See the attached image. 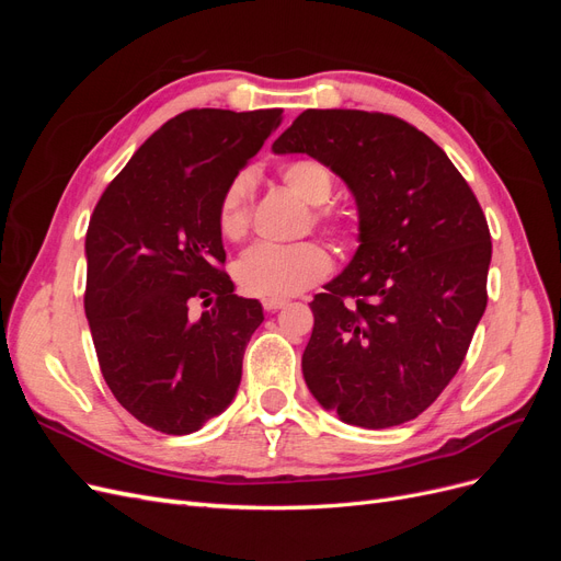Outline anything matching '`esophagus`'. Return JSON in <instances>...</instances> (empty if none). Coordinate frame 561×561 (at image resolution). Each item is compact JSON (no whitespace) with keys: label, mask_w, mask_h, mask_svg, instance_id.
<instances>
[{"label":"esophagus","mask_w":561,"mask_h":561,"mask_svg":"<svg viewBox=\"0 0 561 561\" xmlns=\"http://www.w3.org/2000/svg\"><path fill=\"white\" fill-rule=\"evenodd\" d=\"M262 307H264L266 311H278V309L287 307V299H276V297H266V299L262 301Z\"/></svg>","instance_id":"obj_1"}]
</instances>
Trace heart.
<instances>
[{
  "instance_id": "obj_1",
  "label": "heart",
  "mask_w": 561,
  "mask_h": 561,
  "mask_svg": "<svg viewBox=\"0 0 561 561\" xmlns=\"http://www.w3.org/2000/svg\"><path fill=\"white\" fill-rule=\"evenodd\" d=\"M283 182L309 206H322L334 192L332 171L316 159H295L280 168ZM254 173H236L217 201V229L229 241H239L250 225ZM332 254L325 245L307 241L295 245L260 243L236 262L233 276L241 290L254 297H293L325 278Z\"/></svg>"
}]
</instances>
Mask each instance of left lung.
<instances>
[{"instance_id": "8db88e82", "label": "left lung", "mask_w": 561, "mask_h": 561, "mask_svg": "<svg viewBox=\"0 0 561 561\" xmlns=\"http://www.w3.org/2000/svg\"><path fill=\"white\" fill-rule=\"evenodd\" d=\"M271 149L325 163L358 206L360 245L311 301V396L360 428L416 419L486 309L491 236L478 198L426 133L390 114L307 110Z\"/></svg>"}]
</instances>
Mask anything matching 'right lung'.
<instances>
[{
    "mask_svg": "<svg viewBox=\"0 0 561 561\" xmlns=\"http://www.w3.org/2000/svg\"><path fill=\"white\" fill-rule=\"evenodd\" d=\"M283 110H190L165 122L100 196L87 233V307L100 371L128 414L190 435L222 414L264 313L233 295L217 201ZM196 298L209 309L192 319Z\"/></svg>",
    "mask_w": 561,
    "mask_h": 561,
    "instance_id": "1",
    "label": "right lung"
}]
</instances>
